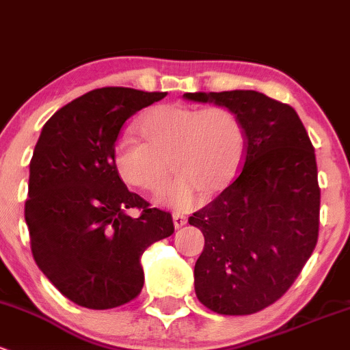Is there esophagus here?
I'll return each mask as SVG.
<instances>
[{
    "mask_svg": "<svg viewBox=\"0 0 350 350\" xmlns=\"http://www.w3.org/2000/svg\"><path fill=\"white\" fill-rule=\"evenodd\" d=\"M174 224H175L176 229L182 228V226L187 224V217L183 214H180V212H175V214H174Z\"/></svg>",
    "mask_w": 350,
    "mask_h": 350,
    "instance_id": "esophagus-1",
    "label": "esophagus"
}]
</instances>
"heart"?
<instances>
[{
	"instance_id": "heart-1",
	"label": "heart",
	"mask_w": 350,
	"mask_h": 350,
	"mask_svg": "<svg viewBox=\"0 0 350 350\" xmlns=\"http://www.w3.org/2000/svg\"><path fill=\"white\" fill-rule=\"evenodd\" d=\"M138 131L143 142L129 135L116 142L114 168L128 185L160 193L172 167L178 176L167 200L175 207H187L197 192L212 196L224 189L246 148L243 121L224 106L200 109L182 103L160 104L139 118Z\"/></svg>"
}]
</instances>
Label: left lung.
Listing matches in <instances>:
<instances>
[{
	"label": "left lung",
	"mask_w": 350,
	"mask_h": 350,
	"mask_svg": "<svg viewBox=\"0 0 350 350\" xmlns=\"http://www.w3.org/2000/svg\"><path fill=\"white\" fill-rule=\"evenodd\" d=\"M232 109L246 131L244 167L189 219L204 234L196 293L221 315H251L283 297L319 241L315 150L295 109L256 91L187 92Z\"/></svg>",
	"instance_id": "8db88e82"
}]
</instances>
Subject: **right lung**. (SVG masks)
I'll return each instance as SVG.
<instances>
[{
	"instance_id": "obj_1",
	"label": "right lung",
	"mask_w": 350,
	"mask_h": 350,
	"mask_svg": "<svg viewBox=\"0 0 350 350\" xmlns=\"http://www.w3.org/2000/svg\"><path fill=\"white\" fill-rule=\"evenodd\" d=\"M167 92L103 88L57 111L30 161L25 221L35 262L74 304L116 308L142 293L143 251L174 234L170 212L129 192L113 150L126 120ZM129 208L139 215L131 218Z\"/></svg>"
}]
</instances>
